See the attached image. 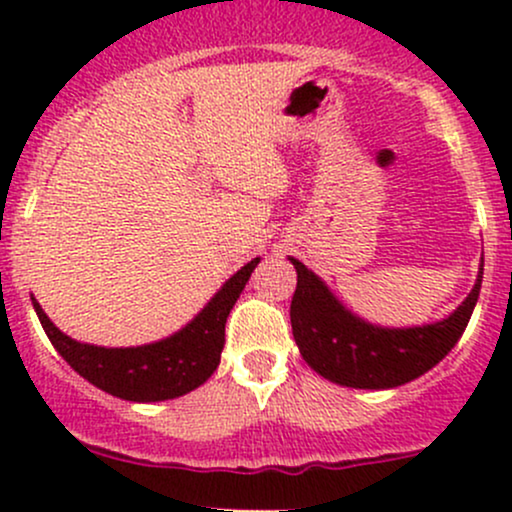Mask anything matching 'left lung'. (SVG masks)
Here are the masks:
<instances>
[{"label":"left lung","instance_id":"8db88e82","mask_svg":"<svg viewBox=\"0 0 512 512\" xmlns=\"http://www.w3.org/2000/svg\"><path fill=\"white\" fill-rule=\"evenodd\" d=\"M289 260L298 274L291 327L303 361L322 378L358 390H390L443 361L472 317L484 274L481 264L477 284L450 317L433 325L392 330L356 317L334 298L320 276L303 262Z\"/></svg>","mask_w":512,"mask_h":512}]
</instances>
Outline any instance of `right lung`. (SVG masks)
Masks as SVG:
<instances>
[{
  "instance_id": "obj_1",
  "label": "right lung",
  "mask_w": 512,
  "mask_h": 512,
  "mask_svg": "<svg viewBox=\"0 0 512 512\" xmlns=\"http://www.w3.org/2000/svg\"><path fill=\"white\" fill-rule=\"evenodd\" d=\"M257 262L260 257L240 267L204 305L202 313L180 332L161 342L127 349L76 342L52 325L35 298L31 301L52 346L81 378L98 390L129 402H163L187 395L211 378L226 342V317L243 293Z\"/></svg>"
}]
</instances>
